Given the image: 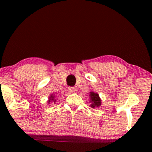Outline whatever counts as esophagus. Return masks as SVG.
Wrapping results in <instances>:
<instances>
[{
	"label": "esophagus",
	"instance_id": "34e87169",
	"mask_svg": "<svg viewBox=\"0 0 152 152\" xmlns=\"http://www.w3.org/2000/svg\"><path fill=\"white\" fill-rule=\"evenodd\" d=\"M68 89H69V92H71V93H73V92H74L75 91H76V88H75L74 87H71V86H69Z\"/></svg>",
	"mask_w": 152,
	"mask_h": 152
}]
</instances>
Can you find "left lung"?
<instances>
[{
    "label": "left lung",
    "mask_w": 152,
    "mask_h": 152,
    "mask_svg": "<svg viewBox=\"0 0 152 152\" xmlns=\"http://www.w3.org/2000/svg\"><path fill=\"white\" fill-rule=\"evenodd\" d=\"M90 96H91V106L92 108L95 107H99V106H101V99L99 98V94H96L94 92H90Z\"/></svg>",
    "instance_id": "left-lung-1"
}]
</instances>
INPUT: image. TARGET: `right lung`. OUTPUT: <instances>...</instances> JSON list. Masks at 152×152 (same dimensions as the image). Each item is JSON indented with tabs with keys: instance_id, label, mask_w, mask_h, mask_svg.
<instances>
[{
	"instance_id": "1",
	"label": "right lung",
	"mask_w": 152,
	"mask_h": 152,
	"mask_svg": "<svg viewBox=\"0 0 152 152\" xmlns=\"http://www.w3.org/2000/svg\"><path fill=\"white\" fill-rule=\"evenodd\" d=\"M53 102L55 103V102H56V100L55 99H54V96L53 95H50V97H49V101H48V103H50V102H53Z\"/></svg>"
}]
</instances>
